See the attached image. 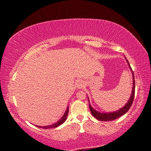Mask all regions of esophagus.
I'll return each mask as SVG.
<instances>
[{"label":"esophagus","instance_id":"obj_1","mask_svg":"<svg viewBox=\"0 0 151 151\" xmlns=\"http://www.w3.org/2000/svg\"><path fill=\"white\" fill-rule=\"evenodd\" d=\"M76 87L78 88H82L84 86V83L83 81L81 80H79L77 82H76Z\"/></svg>","mask_w":151,"mask_h":151}]
</instances>
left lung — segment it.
Returning a JSON list of instances; mask_svg holds the SVG:
<instances>
[{
  "instance_id": "obj_1",
  "label": "left lung",
  "mask_w": 151,
  "mask_h": 151,
  "mask_svg": "<svg viewBox=\"0 0 151 151\" xmlns=\"http://www.w3.org/2000/svg\"><path fill=\"white\" fill-rule=\"evenodd\" d=\"M125 59H126L128 66L131 70L132 75V93L131 94V96L129 100H128L127 103L125 104L124 106H122V108L120 109L118 111H114V112H101L100 111H97L96 110L94 109V108L91 106L90 103H89V108H90L91 114H93V116L95 117L96 119L99 120L101 121H113V120L119 118L120 116H121L124 114L126 112L129 111V109L131 108V106L132 104V102L134 100V93H135V81H134V73L133 71H132V68L130 66L129 63L128 62L127 58L125 57ZM89 102V99H88Z\"/></svg>"
}]
</instances>
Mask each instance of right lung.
<instances>
[{"mask_svg": "<svg viewBox=\"0 0 151 151\" xmlns=\"http://www.w3.org/2000/svg\"><path fill=\"white\" fill-rule=\"evenodd\" d=\"M68 110H69V107L68 106H67V109H66V111L65 112V114H63V116L61 117V119L59 120V121H58L57 122H55V123L52 124H50V125H48V126H44V127H41V126H38V125H36V127H38L39 128H43V129H50V128H56L58 126H60V124H62L64 122H65L66 118H67L68 116Z\"/></svg>", "mask_w": 151, "mask_h": 151, "instance_id": "add662e5", "label": "right lung"}]
</instances>
